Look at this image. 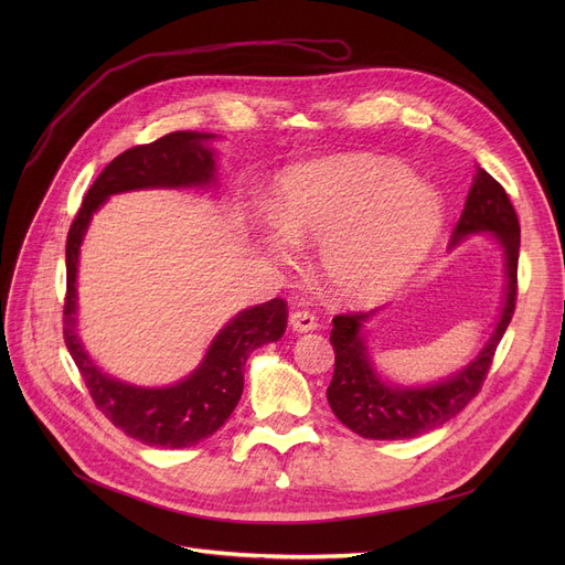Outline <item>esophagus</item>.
Returning <instances> with one entry per match:
<instances>
[{"mask_svg":"<svg viewBox=\"0 0 565 565\" xmlns=\"http://www.w3.org/2000/svg\"><path fill=\"white\" fill-rule=\"evenodd\" d=\"M316 324H318L316 313H311L307 309H295L290 313V328L295 332H311V330H316Z\"/></svg>","mask_w":565,"mask_h":565,"instance_id":"esophagus-1","label":"esophagus"}]
</instances>
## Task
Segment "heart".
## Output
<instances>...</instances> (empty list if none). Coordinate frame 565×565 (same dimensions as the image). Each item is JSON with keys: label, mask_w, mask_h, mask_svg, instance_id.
I'll list each match as a JSON object with an SVG mask.
<instances>
[{"label": "heart", "mask_w": 565, "mask_h": 565, "mask_svg": "<svg viewBox=\"0 0 565 565\" xmlns=\"http://www.w3.org/2000/svg\"><path fill=\"white\" fill-rule=\"evenodd\" d=\"M279 211L275 254L290 260L295 241L320 245L324 284L358 305L384 298L417 270L441 224L433 190L403 167L362 156L292 167L281 178Z\"/></svg>", "instance_id": "obj_1"}]
</instances>
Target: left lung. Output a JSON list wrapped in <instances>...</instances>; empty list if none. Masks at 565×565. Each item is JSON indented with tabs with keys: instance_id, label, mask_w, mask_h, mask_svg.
<instances>
[{
	"instance_id": "1",
	"label": "left lung",
	"mask_w": 565,
	"mask_h": 565,
	"mask_svg": "<svg viewBox=\"0 0 565 565\" xmlns=\"http://www.w3.org/2000/svg\"><path fill=\"white\" fill-rule=\"evenodd\" d=\"M477 231L497 233L507 254V302L483 352L456 373L424 390H401L380 382L362 341V324L375 313H339L330 341L334 345V377L328 387V401L337 419L352 433L366 439H405L417 437L454 419L465 405L477 398L492 366L497 345L515 313L518 300V256H520V222L515 207L494 178L479 167L473 185L467 194L465 211L456 222L451 245Z\"/></svg>"
}]
</instances>
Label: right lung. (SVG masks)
Returning a JSON list of instances; mask_svg holds the SVG:
<instances>
[{
	"instance_id": "1",
	"label": "right lung",
	"mask_w": 565,
	"mask_h": 565,
	"mask_svg": "<svg viewBox=\"0 0 565 565\" xmlns=\"http://www.w3.org/2000/svg\"><path fill=\"white\" fill-rule=\"evenodd\" d=\"M211 137L203 132H169L116 156L88 188L66 237V348L96 407L116 428L148 447L185 449L220 430L243 396L249 352L263 343L279 341L286 332L288 305L281 298L237 313L217 334L203 364L188 380L167 390H139L103 375L86 358L75 334L77 254L88 220L116 192L213 183L215 160L203 146Z\"/></svg>"
}]
</instances>
